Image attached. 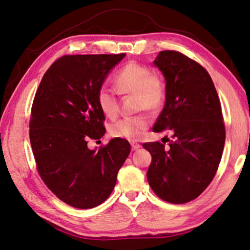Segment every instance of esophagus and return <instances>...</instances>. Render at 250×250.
Masks as SVG:
<instances>
[{
    "label": "esophagus",
    "mask_w": 250,
    "mask_h": 250,
    "mask_svg": "<svg viewBox=\"0 0 250 250\" xmlns=\"http://www.w3.org/2000/svg\"><path fill=\"white\" fill-rule=\"evenodd\" d=\"M139 147H141V145H139V143H137V142H131V149H132L133 151H135V150H138Z\"/></svg>",
    "instance_id": "obj_1"
}]
</instances>
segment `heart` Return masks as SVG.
<instances>
[{"label":"heart","instance_id":"obj_1","mask_svg":"<svg viewBox=\"0 0 250 250\" xmlns=\"http://www.w3.org/2000/svg\"><path fill=\"white\" fill-rule=\"evenodd\" d=\"M115 89L119 95H133L135 109L158 113L166 104L167 86L164 76L151 70L146 65L131 61L117 71ZM97 104L105 117L113 118L119 111L117 94L107 87H100L97 92ZM150 125L149 117L138 115L125 117L109 125V133L113 138L138 140Z\"/></svg>","mask_w":250,"mask_h":250}]
</instances>
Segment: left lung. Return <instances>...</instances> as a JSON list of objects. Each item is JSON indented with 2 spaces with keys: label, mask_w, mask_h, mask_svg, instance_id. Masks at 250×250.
<instances>
[{
  "label": "left lung",
  "mask_w": 250,
  "mask_h": 250,
  "mask_svg": "<svg viewBox=\"0 0 250 250\" xmlns=\"http://www.w3.org/2000/svg\"><path fill=\"white\" fill-rule=\"evenodd\" d=\"M154 65L166 77L167 96L153 131H168L172 140L167 147L159 141L142 145L152 156L146 179L161 200L184 204L200 196L217 172L225 145L222 105L197 62L162 50Z\"/></svg>",
  "instance_id": "left-lung-1"
}]
</instances>
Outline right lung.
I'll return each instance as SVG.
<instances>
[{
    "label": "right lung",
    "mask_w": 250,
    "mask_h": 250,
    "mask_svg": "<svg viewBox=\"0 0 250 250\" xmlns=\"http://www.w3.org/2000/svg\"><path fill=\"white\" fill-rule=\"evenodd\" d=\"M125 55L59 57L34 97L29 140L37 172L59 200L76 208H92L107 200L131 151L130 143L120 138L98 151L87 146L105 132L97 92Z\"/></svg>",
    "instance_id": "1"
}]
</instances>
